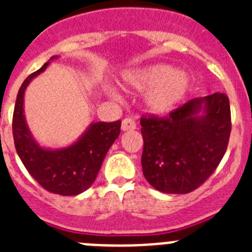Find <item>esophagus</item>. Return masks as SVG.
I'll return each mask as SVG.
<instances>
[{
	"instance_id": "obj_1",
	"label": "esophagus",
	"mask_w": 252,
	"mask_h": 252,
	"mask_svg": "<svg viewBox=\"0 0 252 252\" xmlns=\"http://www.w3.org/2000/svg\"><path fill=\"white\" fill-rule=\"evenodd\" d=\"M136 128V122L133 121L132 119H125L121 124V130L122 131H132Z\"/></svg>"
}]
</instances>
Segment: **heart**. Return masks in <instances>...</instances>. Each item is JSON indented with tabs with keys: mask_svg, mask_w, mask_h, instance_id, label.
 I'll return each mask as SVG.
<instances>
[{
	"mask_svg": "<svg viewBox=\"0 0 252 252\" xmlns=\"http://www.w3.org/2000/svg\"><path fill=\"white\" fill-rule=\"evenodd\" d=\"M126 88L145 92L144 103L151 113H166L186 97L190 79L184 72L166 64H154L128 70L122 77Z\"/></svg>",
	"mask_w": 252,
	"mask_h": 252,
	"instance_id": "heart-1",
	"label": "heart"
}]
</instances>
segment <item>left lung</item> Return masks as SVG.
Returning a JSON list of instances; mask_svg holds the SVG:
<instances>
[{
    "mask_svg": "<svg viewBox=\"0 0 252 252\" xmlns=\"http://www.w3.org/2000/svg\"><path fill=\"white\" fill-rule=\"evenodd\" d=\"M142 173L153 188L187 194L208 179L226 153L231 133L224 93L193 98L166 117H141Z\"/></svg>",
    "mask_w": 252,
    "mask_h": 252,
    "instance_id": "8db88e82",
    "label": "left lung"
}]
</instances>
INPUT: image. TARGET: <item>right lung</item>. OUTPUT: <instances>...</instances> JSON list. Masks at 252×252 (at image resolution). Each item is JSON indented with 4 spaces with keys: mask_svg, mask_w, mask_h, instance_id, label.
Here are the masks:
<instances>
[{
    "mask_svg": "<svg viewBox=\"0 0 252 252\" xmlns=\"http://www.w3.org/2000/svg\"><path fill=\"white\" fill-rule=\"evenodd\" d=\"M50 60L20 87L12 119L13 141L22 164L44 189L60 195H77L90 188L97 178L107 151L119 137L121 121L93 122L66 148L53 150L40 146L26 124L24 95L30 82L45 70Z\"/></svg>",
    "mask_w": 252,
    "mask_h": 252,
    "instance_id": "add662e5",
    "label": "right lung"
}]
</instances>
